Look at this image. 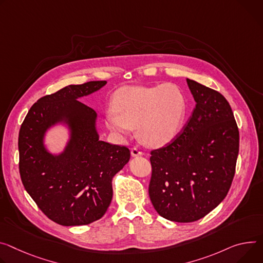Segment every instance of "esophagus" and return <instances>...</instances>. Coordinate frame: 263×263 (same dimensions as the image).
Segmentation results:
<instances>
[{"label":"esophagus","instance_id":"esophagus-1","mask_svg":"<svg viewBox=\"0 0 263 263\" xmlns=\"http://www.w3.org/2000/svg\"><path fill=\"white\" fill-rule=\"evenodd\" d=\"M131 155L134 156V157H136V156L142 155V153H141V151H140L137 147H133V148L131 149Z\"/></svg>","mask_w":263,"mask_h":263}]
</instances>
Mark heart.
I'll list each match as a JSON object with an SVG mask.
<instances>
[{
  "label": "heart",
  "instance_id": "b5f03b06",
  "mask_svg": "<svg viewBox=\"0 0 263 263\" xmlns=\"http://www.w3.org/2000/svg\"><path fill=\"white\" fill-rule=\"evenodd\" d=\"M113 105L114 109L106 112L109 129L118 135H127L137 128L139 138L154 147L173 140L187 114L184 93L171 83L124 88L116 94Z\"/></svg>",
  "mask_w": 263,
  "mask_h": 263
}]
</instances>
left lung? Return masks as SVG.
I'll list each match as a JSON object with an SVG mask.
<instances>
[{
	"instance_id": "8db88e82",
	"label": "left lung",
	"mask_w": 263,
	"mask_h": 263,
	"mask_svg": "<svg viewBox=\"0 0 263 263\" xmlns=\"http://www.w3.org/2000/svg\"><path fill=\"white\" fill-rule=\"evenodd\" d=\"M196 102L192 116L168 145L150 152L149 196L161 217L193 222L216 208L231 187L239 131L218 91L186 79Z\"/></svg>"
}]
</instances>
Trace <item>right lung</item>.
<instances>
[{"mask_svg":"<svg viewBox=\"0 0 263 263\" xmlns=\"http://www.w3.org/2000/svg\"><path fill=\"white\" fill-rule=\"evenodd\" d=\"M91 81L69 85L41 98L18 133V170L24 187L52 221L85 226L104 216L112 200V178L130 159L126 146L99 139L95 111L77 101L106 85ZM65 119L73 128L65 152L55 158L42 146L45 129Z\"/></svg>","mask_w":263,"mask_h":263,"instance_id":"right-lung-1","label":"right lung"}]
</instances>
